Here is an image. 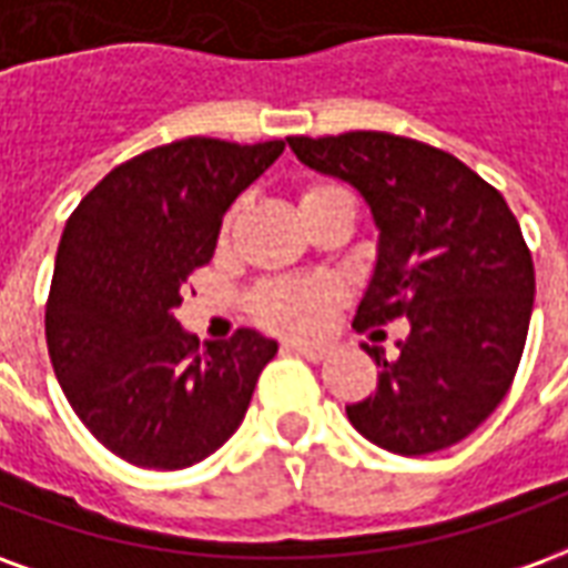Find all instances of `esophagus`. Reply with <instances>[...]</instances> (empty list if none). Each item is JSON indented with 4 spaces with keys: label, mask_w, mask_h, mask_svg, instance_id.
Segmentation results:
<instances>
[{
    "label": "esophagus",
    "mask_w": 568,
    "mask_h": 568,
    "mask_svg": "<svg viewBox=\"0 0 568 568\" xmlns=\"http://www.w3.org/2000/svg\"><path fill=\"white\" fill-rule=\"evenodd\" d=\"M285 353H297V356L310 358V362H322L325 353H328V346L325 344H304V341H285Z\"/></svg>",
    "instance_id": "esophagus-1"
}]
</instances>
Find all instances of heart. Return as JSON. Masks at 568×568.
Wrapping results in <instances>:
<instances>
[{"label":"heart","instance_id":"heart-1","mask_svg":"<svg viewBox=\"0 0 568 568\" xmlns=\"http://www.w3.org/2000/svg\"><path fill=\"white\" fill-rule=\"evenodd\" d=\"M341 187L334 185H307L301 191V206H310L322 197H332ZM240 206L224 215L222 240H227L234 227ZM341 288L332 280H271L261 283L248 295V310L258 325L280 334H310L328 320V313L337 307Z\"/></svg>","mask_w":568,"mask_h":568}]
</instances>
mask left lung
Returning <instances> with one entry per match:
<instances>
[{
	"instance_id": "8db88e82",
	"label": "left lung",
	"mask_w": 568,
	"mask_h": 568,
	"mask_svg": "<svg viewBox=\"0 0 568 568\" xmlns=\"http://www.w3.org/2000/svg\"><path fill=\"white\" fill-rule=\"evenodd\" d=\"M285 142L358 187L381 227L356 332L410 322L395 358L362 344L383 371L377 393L346 405V417L398 456L463 440L508 395L529 332L536 267L514 212L471 166L426 142L381 130Z\"/></svg>"
}]
</instances>
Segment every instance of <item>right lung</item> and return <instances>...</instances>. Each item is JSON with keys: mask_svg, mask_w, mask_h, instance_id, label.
Masks as SVG:
<instances>
[{"mask_svg": "<svg viewBox=\"0 0 568 568\" xmlns=\"http://www.w3.org/2000/svg\"><path fill=\"white\" fill-rule=\"evenodd\" d=\"M283 149L210 136L158 145L69 215L44 304L48 356L72 410L121 459L187 468L246 417L276 344L240 328L200 353L173 310L210 264L227 206Z\"/></svg>", "mask_w": 568, "mask_h": 568, "instance_id": "1", "label": "right lung"}]
</instances>
